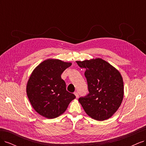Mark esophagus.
Listing matches in <instances>:
<instances>
[{
	"mask_svg": "<svg viewBox=\"0 0 146 146\" xmlns=\"http://www.w3.org/2000/svg\"><path fill=\"white\" fill-rule=\"evenodd\" d=\"M74 94H75V96H76V98H78V92H77V91H76V92H74Z\"/></svg>",
	"mask_w": 146,
	"mask_h": 146,
	"instance_id": "1",
	"label": "esophagus"
}]
</instances>
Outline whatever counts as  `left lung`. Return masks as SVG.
<instances>
[{
    "label": "left lung",
    "instance_id": "obj_1",
    "mask_svg": "<svg viewBox=\"0 0 146 146\" xmlns=\"http://www.w3.org/2000/svg\"><path fill=\"white\" fill-rule=\"evenodd\" d=\"M85 68L89 92L78 101L88 116L97 121L110 118L120 107L123 96V83L117 69L100 58L76 61Z\"/></svg>",
    "mask_w": 146,
    "mask_h": 146
}]
</instances>
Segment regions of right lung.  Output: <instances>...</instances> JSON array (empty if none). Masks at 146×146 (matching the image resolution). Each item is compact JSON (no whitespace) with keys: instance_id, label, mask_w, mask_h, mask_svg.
<instances>
[{"instance_id":"add662e5","label":"right lung","mask_w":146,"mask_h":146,"mask_svg":"<svg viewBox=\"0 0 146 146\" xmlns=\"http://www.w3.org/2000/svg\"><path fill=\"white\" fill-rule=\"evenodd\" d=\"M71 65L59 60L44 61L35 69L27 85V94L32 107L40 115L53 119L67 109L76 96L66 90L61 77Z\"/></svg>"}]
</instances>
